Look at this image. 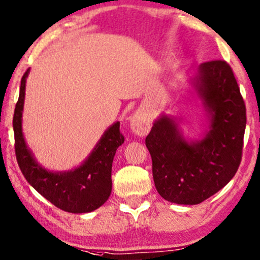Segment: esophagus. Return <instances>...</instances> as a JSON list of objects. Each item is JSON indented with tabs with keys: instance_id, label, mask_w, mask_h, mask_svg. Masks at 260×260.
<instances>
[{
	"instance_id": "esophagus-1",
	"label": "esophagus",
	"mask_w": 260,
	"mask_h": 260,
	"mask_svg": "<svg viewBox=\"0 0 260 260\" xmlns=\"http://www.w3.org/2000/svg\"><path fill=\"white\" fill-rule=\"evenodd\" d=\"M130 126L133 133L136 134L137 136H146L150 130L149 116L146 111H137L136 113H134V116L130 119Z\"/></svg>"
}]
</instances>
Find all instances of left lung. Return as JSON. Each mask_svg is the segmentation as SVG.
Masks as SVG:
<instances>
[{"instance_id":"1","label":"left lung","mask_w":260,"mask_h":260,"mask_svg":"<svg viewBox=\"0 0 260 260\" xmlns=\"http://www.w3.org/2000/svg\"><path fill=\"white\" fill-rule=\"evenodd\" d=\"M201 100L208 129L201 138H185L180 118L161 114L146 146L153 161L155 187L165 200L193 205L225 186L241 161L246 107L231 67L224 60L198 66L188 80Z\"/></svg>"}]
</instances>
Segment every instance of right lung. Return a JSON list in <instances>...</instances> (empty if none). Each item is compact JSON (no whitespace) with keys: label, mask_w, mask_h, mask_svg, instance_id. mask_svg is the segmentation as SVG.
Here are the masks:
<instances>
[{"label":"right lung","mask_w":260,"mask_h":260,"mask_svg":"<svg viewBox=\"0 0 260 260\" xmlns=\"http://www.w3.org/2000/svg\"><path fill=\"white\" fill-rule=\"evenodd\" d=\"M29 69L23 74L16 103L13 129L15 137V154L23 177L37 191L57 208L73 214L90 212L109 200L112 191V162L118 147L124 143L119 122L113 123L80 166L70 171L46 170L36 160L35 154L26 144L22 133V112L25 104L26 79Z\"/></svg>","instance_id":"add662e5"}]
</instances>
